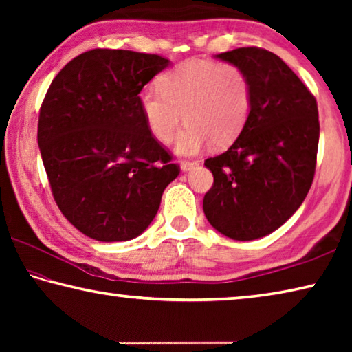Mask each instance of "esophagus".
Listing matches in <instances>:
<instances>
[{
  "instance_id": "esophagus-1",
  "label": "esophagus",
  "mask_w": 352,
  "mask_h": 352,
  "mask_svg": "<svg viewBox=\"0 0 352 352\" xmlns=\"http://www.w3.org/2000/svg\"><path fill=\"white\" fill-rule=\"evenodd\" d=\"M195 166H197V163H195V162H182L180 168H182L183 172H188V170H190L192 168H195Z\"/></svg>"
}]
</instances>
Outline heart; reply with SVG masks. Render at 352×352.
<instances>
[{"label":"heart","mask_w":352,"mask_h":352,"mask_svg":"<svg viewBox=\"0 0 352 352\" xmlns=\"http://www.w3.org/2000/svg\"><path fill=\"white\" fill-rule=\"evenodd\" d=\"M160 88L146 87L138 94L148 132L168 142L184 119L174 148L192 155L208 142L223 148L237 140L252 113L253 91L245 71L230 62L186 60L160 79Z\"/></svg>","instance_id":"1"}]
</instances>
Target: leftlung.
Segmentation results:
<instances>
[{"label":"left lung","mask_w":352,"mask_h":352,"mask_svg":"<svg viewBox=\"0 0 352 352\" xmlns=\"http://www.w3.org/2000/svg\"><path fill=\"white\" fill-rule=\"evenodd\" d=\"M216 57L245 71L253 105L233 146L205 162L214 183L204 211L219 233L253 241L287 222L312 186L320 138L317 100L270 51L237 47Z\"/></svg>","instance_id":"1"}]
</instances>
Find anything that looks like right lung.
<instances>
[{
	"mask_svg": "<svg viewBox=\"0 0 352 352\" xmlns=\"http://www.w3.org/2000/svg\"><path fill=\"white\" fill-rule=\"evenodd\" d=\"M168 58L126 50L77 56L51 82L38 147L52 195L77 230L100 242L130 241L157 216L180 174L148 132L138 94Z\"/></svg>",
	"mask_w": 352,
	"mask_h": 352,
	"instance_id": "obj_1",
	"label": "right lung"
}]
</instances>
